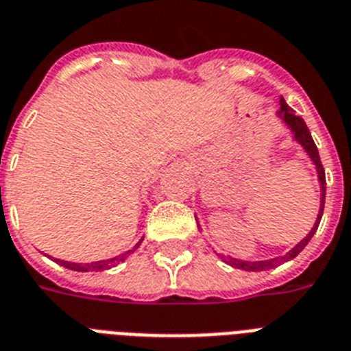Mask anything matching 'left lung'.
I'll return each instance as SVG.
<instances>
[{
	"label": "left lung",
	"mask_w": 351,
	"mask_h": 351,
	"mask_svg": "<svg viewBox=\"0 0 351 351\" xmlns=\"http://www.w3.org/2000/svg\"><path fill=\"white\" fill-rule=\"evenodd\" d=\"M279 115L283 117V121L289 124V128L292 130V133H294V138L295 141L301 144V146L304 147V151L308 153L310 158L314 160L315 167H317V175H319V182H321V189H323V195H321V209H319V215H317V221H315L314 229L310 230L308 234H306V238H304L301 243H298L294 247V249L290 250V252H287L285 256H281V258H276V259H269V261H240V259H234L230 258L229 263L234 267V269H241V270H249V272H259V270H267V269H274V267H278V265L285 263V261H290V259H294L295 256L301 252V250L306 247V243H308L310 240H312V236H314V232L317 230L319 227V221H321V218H323V210H324V191H326V178H324V167L323 164H321V158H319V151H317V146H315L314 138H312V135H310L308 128H306V122L301 119L299 115H295V111L292 110V108L285 102V99H281V111H279Z\"/></svg>",
	"instance_id": "left-lung-1"
}]
</instances>
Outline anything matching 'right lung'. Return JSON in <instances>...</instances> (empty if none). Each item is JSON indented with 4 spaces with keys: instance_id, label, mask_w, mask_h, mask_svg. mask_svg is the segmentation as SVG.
<instances>
[{
    "instance_id": "add662e5",
    "label": "right lung",
    "mask_w": 351,
    "mask_h": 351,
    "mask_svg": "<svg viewBox=\"0 0 351 351\" xmlns=\"http://www.w3.org/2000/svg\"><path fill=\"white\" fill-rule=\"evenodd\" d=\"M138 245H141V241L135 245V249L128 250L126 254L117 256V258H111V259H104V261H93V263H70V261H62V259H56V261L59 265H62V267H66V269L77 270V272H99V270H108L111 269V267H115L117 263L124 261L126 256H130L133 250L138 249Z\"/></svg>"
}]
</instances>
